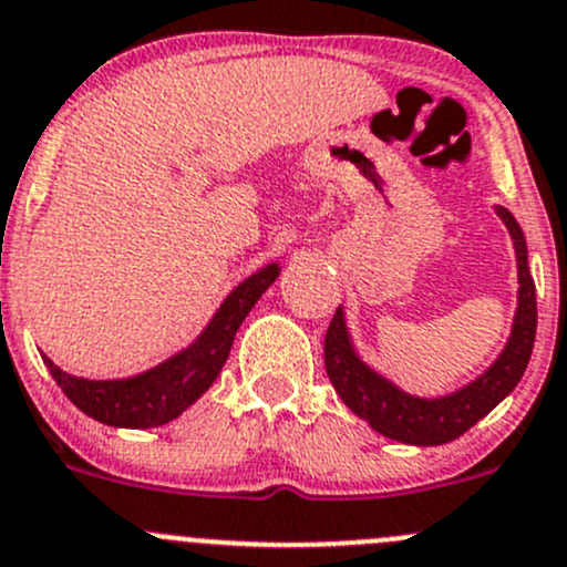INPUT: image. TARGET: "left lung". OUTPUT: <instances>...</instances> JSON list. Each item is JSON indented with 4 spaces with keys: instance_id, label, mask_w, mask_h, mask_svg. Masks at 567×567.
Returning a JSON list of instances; mask_svg holds the SVG:
<instances>
[{
    "instance_id": "1",
    "label": "left lung",
    "mask_w": 567,
    "mask_h": 567,
    "mask_svg": "<svg viewBox=\"0 0 567 567\" xmlns=\"http://www.w3.org/2000/svg\"><path fill=\"white\" fill-rule=\"evenodd\" d=\"M497 208V217L508 228L511 241L516 249V268H519V307H516L514 329H511L508 344L499 353V359L473 380L470 385L458 389L449 396L421 399L410 396L402 389L369 369L355 355L350 342L348 326H344L342 307L331 318L326 331V372L331 385L337 389L342 402L353 410L359 419L367 421L374 432L383 437L396 440L408 445H443L462 437L470 426L478 424L486 413H492L511 391L519 385L529 355H533L535 329H538V303H535V282L529 277L527 266V241L514 214L503 206Z\"/></svg>"
}]
</instances>
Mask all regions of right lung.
<instances>
[{
  "mask_svg": "<svg viewBox=\"0 0 567 567\" xmlns=\"http://www.w3.org/2000/svg\"><path fill=\"white\" fill-rule=\"evenodd\" d=\"M277 277L279 266L268 264L244 279L234 288V293L219 303L214 318L187 350L135 378L86 380L62 372L48 355H43V363L64 396L89 419L122 429L163 426L178 419L217 380L219 369L225 367L234 348L238 326Z\"/></svg>",
  "mask_w": 567,
  "mask_h": 567,
  "instance_id": "1",
  "label": "right lung"
}]
</instances>
